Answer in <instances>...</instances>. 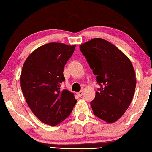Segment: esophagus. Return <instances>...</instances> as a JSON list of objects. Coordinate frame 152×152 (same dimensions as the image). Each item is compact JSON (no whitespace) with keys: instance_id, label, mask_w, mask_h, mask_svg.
<instances>
[{"instance_id":"34e87169","label":"esophagus","mask_w":152,"mask_h":152,"mask_svg":"<svg viewBox=\"0 0 152 152\" xmlns=\"http://www.w3.org/2000/svg\"><path fill=\"white\" fill-rule=\"evenodd\" d=\"M76 94H77V96H79V97H81V96H82V95H83V91H79V92H77L76 93Z\"/></svg>"}]
</instances>
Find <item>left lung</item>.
Listing matches in <instances>:
<instances>
[{"label": "left lung", "instance_id": "1", "mask_svg": "<svg viewBox=\"0 0 152 152\" xmlns=\"http://www.w3.org/2000/svg\"><path fill=\"white\" fill-rule=\"evenodd\" d=\"M100 86L91 103L95 115L107 123L116 122L130 105L136 88V74L129 58L101 38L80 45Z\"/></svg>", "mask_w": 152, "mask_h": 152}]
</instances>
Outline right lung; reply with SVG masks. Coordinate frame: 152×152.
Masks as SVG:
<instances>
[{"label": "right lung", "instance_id": "obj_1", "mask_svg": "<svg viewBox=\"0 0 152 152\" xmlns=\"http://www.w3.org/2000/svg\"><path fill=\"white\" fill-rule=\"evenodd\" d=\"M76 45L51 42L38 47L24 63L20 76L23 94L41 122L56 126L69 116L76 103L74 95L61 90L64 67Z\"/></svg>", "mask_w": 152, "mask_h": 152}]
</instances>
